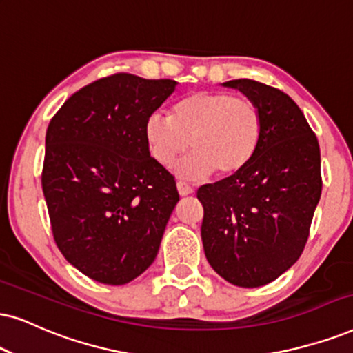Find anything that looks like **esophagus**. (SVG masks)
I'll return each mask as SVG.
<instances>
[{
	"mask_svg": "<svg viewBox=\"0 0 353 353\" xmlns=\"http://www.w3.org/2000/svg\"><path fill=\"white\" fill-rule=\"evenodd\" d=\"M177 190H179V194L182 195V197H185V195H190L192 192H194V189H192V187L187 184V182H182V181L177 182Z\"/></svg>",
	"mask_w": 353,
	"mask_h": 353,
	"instance_id": "obj_1",
	"label": "esophagus"
}]
</instances>
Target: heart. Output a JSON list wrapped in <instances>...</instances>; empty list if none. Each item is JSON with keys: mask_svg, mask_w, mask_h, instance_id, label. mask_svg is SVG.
<instances>
[{"mask_svg": "<svg viewBox=\"0 0 353 353\" xmlns=\"http://www.w3.org/2000/svg\"><path fill=\"white\" fill-rule=\"evenodd\" d=\"M262 112L256 102L230 91H197L172 105L171 115L153 112L145 122V138L158 164H177L185 179H205L216 172L228 177L251 163L262 140Z\"/></svg>", "mask_w": 353, "mask_h": 353, "instance_id": "obj_1", "label": "heart"}]
</instances>
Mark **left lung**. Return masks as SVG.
Listing matches in <instances>:
<instances>
[{
	"label": "left lung",
	"instance_id": "left-lung-1",
	"mask_svg": "<svg viewBox=\"0 0 353 353\" xmlns=\"http://www.w3.org/2000/svg\"><path fill=\"white\" fill-rule=\"evenodd\" d=\"M262 112L261 145L243 171L197 190L208 264L243 288L279 279L306 246L321 179L319 143L301 109L280 89L233 79Z\"/></svg>",
	"mask_w": 353,
	"mask_h": 353
}]
</instances>
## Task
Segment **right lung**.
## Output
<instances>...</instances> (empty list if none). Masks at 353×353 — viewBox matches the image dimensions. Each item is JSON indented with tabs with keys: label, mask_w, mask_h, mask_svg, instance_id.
Wrapping results in <instances>:
<instances>
[{
	"label": "right lung",
	"mask_w": 353,
	"mask_h": 353,
	"mask_svg": "<svg viewBox=\"0 0 353 353\" xmlns=\"http://www.w3.org/2000/svg\"><path fill=\"white\" fill-rule=\"evenodd\" d=\"M176 84L110 74L74 92L48 123L42 190L53 239L99 283H128L153 264L179 202L145 138L146 119Z\"/></svg>",
	"instance_id": "right-lung-1"
}]
</instances>
